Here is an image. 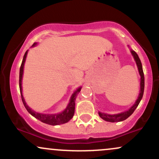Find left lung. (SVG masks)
Returning a JSON list of instances; mask_svg holds the SVG:
<instances>
[{
	"label": "left lung",
	"instance_id": "1",
	"mask_svg": "<svg viewBox=\"0 0 159 159\" xmlns=\"http://www.w3.org/2000/svg\"><path fill=\"white\" fill-rule=\"evenodd\" d=\"M131 54L134 58V61H135L137 67H138V72H139V75L140 76V92L139 94H138V98L134 102V105H132L129 110L123 111L121 113H118V114H107V113H102L98 111V115H99L100 117L102 119L105 120L107 122H111V123H116V122H121L123 121V120H126L128 117L131 116L133 114L134 110L137 108V107L139 105L140 100L142 99V97H143V91H144V75L143 72V67H142V63L140 62V60L138 57L137 53L133 51L132 48H130Z\"/></svg>",
	"mask_w": 159,
	"mask_h": 159
}]
</instances>
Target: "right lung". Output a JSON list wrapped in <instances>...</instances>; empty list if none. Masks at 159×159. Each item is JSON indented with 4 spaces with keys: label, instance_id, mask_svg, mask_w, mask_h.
Masks as SVG:
<instances>
[{
    "label": "right lung",
    "instance_id": "add662e5",
    "mask_svg": "<svg viewBox=\"0 0 159 159\" xmlns=\"http://www.w3.org/2000/svg\"><path fill=\"white\" fill-rule=\"evenodd\" d=\"M37 45V43H35L32 45L31 48L35 47ZM27 53L28 50L25 52V55H24L22 63H21V67H20V72H19V89L20 93H21V100H22L24 105H25V108L28 111L29 114H30L36 118V119L39 120V121L43 122V123L48 124L51 125H61V124H64L68 122L73 117L74 113H75V99L77 97L78 94L81 91L82 87H79L74 91L73 93L71 96L70 99H69L68 105H66V108L63 111L60 113H57V114H43V113H39L36 111H34L32 108L27 105V104L25 102V98L23 96L22 93V78L24 74V67H25V61H26Z\"/></svg>",
    "mask_w": 159,
    "mask_h": 159
}]
</instances>
